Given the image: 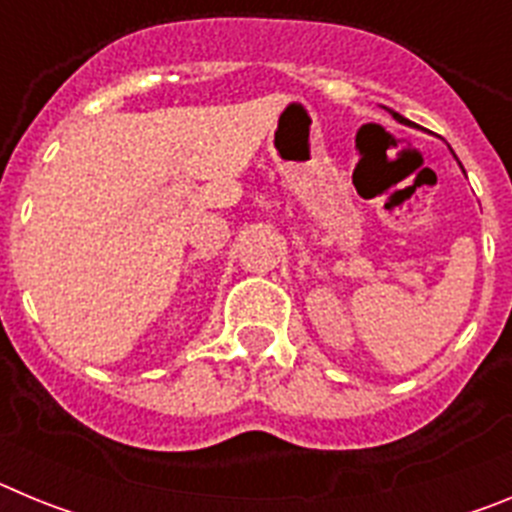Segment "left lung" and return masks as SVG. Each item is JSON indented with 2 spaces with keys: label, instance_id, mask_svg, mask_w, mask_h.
I'll return each instance as SVG.
<instances>
[{
  "label": "left lung",
  "instance_id": "1",
  "mask_svg": "<svg viewBox=\"0 0 512 512\" xmlns=\"http://www.w3.org/2000/svg\"><path fill=\"white\" fill-rule=\"evenodd\" d=\"M392 117H395L397 122H402V125H410V120H405V117H402V115H397V112H392Z\"/></svg>",
  "mask_w": 512,
  "mask_h": 512
}]
</instances>
